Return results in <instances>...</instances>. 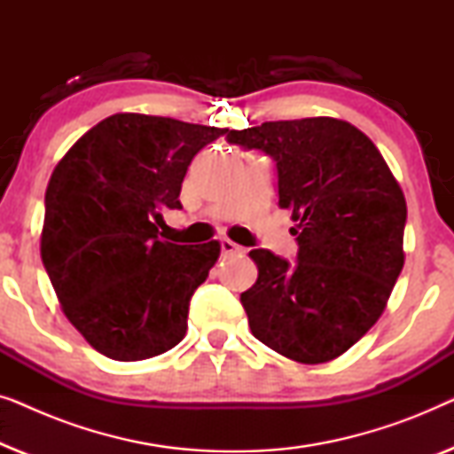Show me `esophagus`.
<instances>
[{"instance_id":"34e87169","label":"esophagus","mask_w":454,"mask_h":454,"mask_svg":"<svg viewBox=\"0 0 454 454\" xmlns=\"http://www.w3.org/2000/svg\"><path fill=\"white\" fill-rule=\"evenodd\" d=\"M241 250H244V247L233 244L231 239H221V252L225 254V256H229V254H239Z\"/></svg>"}]
</instances>
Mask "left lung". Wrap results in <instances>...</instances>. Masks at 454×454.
Segmentation results:
<instances>
[{
  "label": "left lung",
  "mask_w": 454,
  "mask_h": 454,
  "mask_svg": "<svg viewBox=\"0 0 454 454\" xmlns=\"http://www.w3.org/2000/svg\"><path fill=\"white\" fill-rule=\"evenodd\" d=\"M227 142L272 157L278 207L297 223L294 264L250 252L258 278L239 300L252 334L294 362H331L376 325L403 270L401 185L374 142L334 117L264 121Z\"/></svg>",
  "instance_id": "8db88e82"
}]
</instances>
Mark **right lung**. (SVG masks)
<instances>
[{
	"instance_id": "add662e5",
	"label": "right lung",
	"mask_w": 454,
	"mask_h": 454,
	"mask_svg": "<svg viewBox=\"0 0 454 454\" xmlns=\"http://www.w3.org/2000/svg\"><path fill=\"white\" fill-rule=\"evenodd\" d=\"M227 128L115 114L59 160L45 192L41 258L66 318L92 349L117 362L169 351L185 337L194 291L219 241L159 238L179 210L185 171Z\"/></svg>"
}]
</instances>
